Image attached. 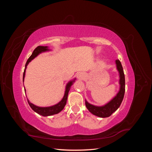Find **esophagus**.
Listing matches in <instances>:
<instances>
[{"label": "esophagus", "instance_id": "obj_1", "mask_svg": "<svg viewBox=\"0 0 152 152\" xmlns=\"http://www.w3.org/2000/svg\"><path fill=\"white\" fill-rule=\"evenodd\" d=\"M85 74L84 73H79L77 75V79L80 80H83L85 79Z\"/></svg>", "mask_w": 152, "mask_h": 152}]
</instances>
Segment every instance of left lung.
<instances>
[{
  "label": "left lung",
  "instance_id": "1",
  "mask_svg": "<svg viewBox=\"0 0 152 152\" xmlns=\"http://www.w3.org/2000/svg\"><path fill=\"white\" fill-rule=\"evenodd\" d=\"M115 63L117 70L119 73V84H120V89L116 96L109 102L103 106H95L90 104L86 99V106L89 111L94 115L101 118L108 117L116 111L121 106L125 93V75H124L123 68L118 59L115 61Z\"/></svg>",
  "mask_w": 152,
  "mask_h": 152
}]
</instances>
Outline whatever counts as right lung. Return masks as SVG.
<instances>
[{"mask_svg":"<svg viewBox=\"0 0 152 152\" xmlns=\"http://www.w3.org/2000/svg\"><path fill=\"white\" fill-rule=\"evenodd\" d=\"M49 50H50L49 49L48 46H38L37 48H36L35 49L34 52L32 53L30 57L28 58V59L27 60V61L26 63L25 68V70L23 72V81L24 82L26 69L27 65H28V63L32 60V59H34L40 53L49 51ZM75 80H76V79L75 78L74 79H73L68 82L67 84L66 85V87H65V94H64V96L62 98V99L58 103L54 104V105H53V106H50V107H38V106H36V105L34 104L33 103H30V101L28 99V103L30 105V107L31 108V109L33 110L35 112L37 113L38 114L40 115H42L44 117L53 115L57 114V113H59L61 111V110H63L64 107H65V106L66 105L69 91H70L71 86L73 85V83H74ZM25 91L26 92V90H25Z\"/></svg>","mask_w":152,"mask_h":152,"instance_id":"1","label":"right lung"}]
</instances>
